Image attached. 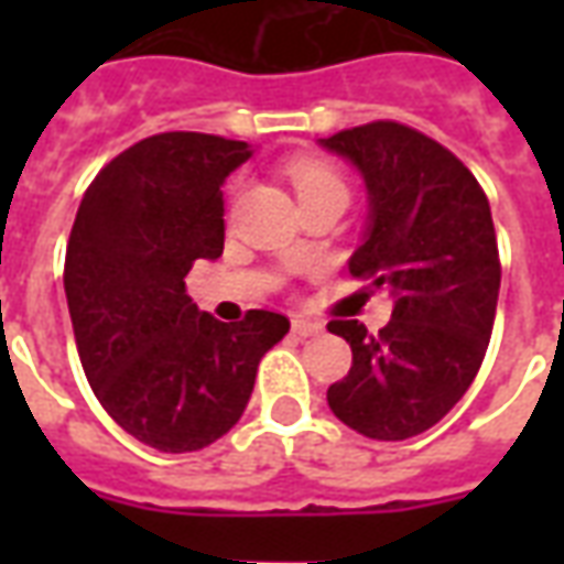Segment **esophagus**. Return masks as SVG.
I'll return each instance as SVG.
<instances>
[{"mask_svg": "<svg viewBox=\"0 0 564 564\" xmlns=\"http://www.w3.org/2000/svg\"><path fill=\"white\" fill-rule=\"evenodd\" d=\"M319 332H323V326L314 323V319H305V317L293 319V335H299V338H311V335H319Z\"/></svg>", "mask_w": 564, "mask_h": 564, "instance_id": "esophagus-1", "label": "esophagus"}]
</instances>
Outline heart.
<instances>
[{"instance_id": "obj_1", "label": "heart", "mask_w": 564, "mask_h": 564, "mask_svg": "<svg viewBox=\"0 0 564 564\" xmlns=\"http://www.w3.org/2000/svg\"><path fill=\"white\" fill-rule=\"evenodd\" d=\"M290 181H293L299 198L329 196V193L347 196V186H344L341 174L319 160H295L290 165Z\"/></svg>"}]
</instances>
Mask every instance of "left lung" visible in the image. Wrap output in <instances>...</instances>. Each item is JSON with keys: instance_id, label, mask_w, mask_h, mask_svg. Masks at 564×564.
Here are the masks:
<instances>
[{"instance_id": "1", "label": "left lung", "mask_w": 564, "mask_h": 564, "mask_svg": "<svg viewBox=\"0 0 564 564\" xmlns=\"http://www.w3.org/2000/svg\"><path fill=\"white\" fill-rule=\"evenodd\" d=\"M319 144L366 181L368 226L350 274L395 299L378 335L332 319L354 366L326 399L359 435L404 441L432 429L480 371L501 286L492 210L477 177L411 127L375 120Z\"/></svg>"}]
</instances>
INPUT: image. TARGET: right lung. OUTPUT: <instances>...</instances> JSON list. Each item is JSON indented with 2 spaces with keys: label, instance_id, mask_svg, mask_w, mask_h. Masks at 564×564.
<instances>
[{
  "label": "right lung",
  "instance_id": "right-lung-1",
  "mask_svg": "<svg viewBox=\"0 0 564 564\" xmlns=\"http://www.w3.org/2000/svg\"><path fill=\"white\" fill-rule=\"evenodd\" d=\"M247 141L162 132L96 174L66 247L68 314L84 375L117 425L162 453L214 444L245 414L259 359L290 332L274 311L220 323L186 274L223 253V181Z\"/></svg>",
  "mask_w": 564,
  "mask_h": 564
}]
</instances>
